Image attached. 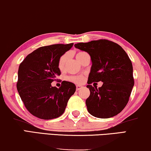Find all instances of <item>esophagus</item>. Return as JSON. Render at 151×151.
I'll use <instances>...</instances> for the list:
<instances>
[{
    "instance_id": "34e87169",
    "label": "esophagus",
    "mask_w": 151,
    "mask_h": 151,
    "mask_svg": "<svg viewBox=\"0 0 151 151\" xmlns=\"http://www.w3.org/2000/svg\"><path fill=\"white\" fill-rule=\"evenodd\" d=\"M82 88H83L82 86H80V85H76V90H77V91H79Z\"/></svg>"
}]
</instances>
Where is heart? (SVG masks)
Listing matches in <instances>:
<instances>
[{
    "instance_id": "b5f03b06",
    "label": "heart",
    "mask_w": 151,
    "mask_h": 151,
    "mask_svg": "<svg viewBox=\"0 0 151 151\" xmlns=\"http://www.w3.org/2000/svg\"><path fill=\"white\" fill-rule=\"evenodd\" d=\"M86 53L84 52H78L76 53V58L78 60H80L81 58L83 56L85 55ZM67 58H68V55L67 54H64L63 55H62L60 57L59 60H58V69L60 70H63L65 69V65H66L67 60ZM68 79L69 80L72 81V82H76V83H81L83 82L84 80V77L82 76H70V77L68 78Z\"/></svg>"
}]
</instances>
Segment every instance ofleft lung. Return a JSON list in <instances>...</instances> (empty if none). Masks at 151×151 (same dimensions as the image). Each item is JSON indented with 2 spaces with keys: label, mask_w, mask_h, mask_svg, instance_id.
<instances>
[{
  "label": "left lung",
  "mask_w": 151,
  "mask_h": 151,
  "mask_svg": "<svg viewBox=\"0 0 151 151\" xmlns=\"http://www.w3.org/2000/svg\"><path fill=\"white\" fill-rule=\"evenodd\" d=\"M76 48L89 54L92 61L86 87L90 96L87 110L93 116L108 119L119 114L127 104L134 85L132 61L119 44L107 39L78 43ZM101 81L97 89L90 84Z\"/></svg>",
  "instance_id": "obj_1"
}]
</instances>
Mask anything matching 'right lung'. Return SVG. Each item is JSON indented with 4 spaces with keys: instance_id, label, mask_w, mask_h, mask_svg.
<instances>
[{
    "instance_id": "obj_1",
    "label": "right lung",
    "mask_w": 151,
    "mask_h": 151,
    "mask_svg": "<svg viewBox=\"0 0 151 151\" xmlns=\"http://www.w3.org/2000/svg\"><path fill=\"white\" fill-rule=\"evenodd\" d=\"M73 43L54 44L39 47L28 54L18 69L17 89L28 112L41 119L59 117L76 91L73 83L63 81L60 88L51 83L60 75V57Z\"/></svg>"
}]
</instances>
